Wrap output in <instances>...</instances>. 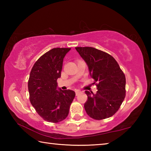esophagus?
<instances>
[{
  "mask_svg": "<svg viewBox=\"0 0 151 151\" xmlns=\"http://www.w3.org/2000/svg\"><path fill=\"white\" fill-rule=\"evenodd\" d=\"M75 93H76V96H77V95H78L79 94L81 93V91H79V90H76L75 91Z\"/></svg>",
  "mask_w": 151,
  "mask_h": 151,
  "instance_id": "obj_1",
  "label": "esophagus"
}]
</instances>
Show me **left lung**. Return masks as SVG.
<instances>
[{
    "mask_svg": "<svg viewBox=\"0 0 151 151\" xmlns=\"http://www.w3.org/2000/svg\"><path fill=\"white\" fill-rule=\"evenodd\" d=\"M88 65L90 76L96 86V94L88 91L85 109L95 120L105 119L118 111L126 96V78L116 60L93 47H75Z\"/></svg>",
    "mask_w": 151,
    "mask_h": 151,
    "instance_id": "1",
    "label": "left lung"
}]
</instances>
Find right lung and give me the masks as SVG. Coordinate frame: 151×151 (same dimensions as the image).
<instances>
[{
    "mask_svg": "<svg viewBox=\"0 0 151 151\" xmlns=\"http://www.w3.org/2000/svg\"><path fill=\"white\" fill-rule=\"evenodd\" d=\"M70 48H55L42 55L30 71L28 88L35 111L46 121L57 123L65 120L75 96L71 90L57 91L63 58Z\"/></svg>",
    "mask_w": 151,
    "mask_h": 151,
    "instance_id": "obj_1",
    "label": "right lung"
}]
</instances>
